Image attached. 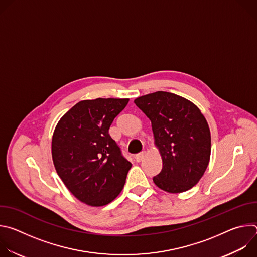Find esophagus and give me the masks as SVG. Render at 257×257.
Listing matches in <instances>:
<instances>
[{
    "label": "esophagus",
    "mask_w": 257,
    "mask_h": 257,
    "mask_svg": "<svg viewBox=\"0 0 257 257\" xmlns=\"http://www.w3.org/2000/svg\"><path fill=\"white\" fill-rule=\"evenodd\" d=\"M144 157H145V152H141L140 154H138V155L135 156V161H136L137 163H140V162L143 160Z\"/></svg>",
    "instance_id": "obj_1"
}]
</instances>
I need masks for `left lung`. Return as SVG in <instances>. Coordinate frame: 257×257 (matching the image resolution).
<instances>
[{"instance_id": "left-lung-1", "label": "left lung", "mask_w": 257, "mask_h": 257, "mask_svg": "<svg viewBox=\"0 0 257 257\" xmlns=\"http://www.w3.org/2000/svg\"><path fill=\"white\" fill-rule=\"evenodd\" d=\"M134 103L151 122L163 169L155 184L169 193H181L195 186L210 158L208 124L190 100L166 91L137 97Z\"/></svg>"}]
</instances>
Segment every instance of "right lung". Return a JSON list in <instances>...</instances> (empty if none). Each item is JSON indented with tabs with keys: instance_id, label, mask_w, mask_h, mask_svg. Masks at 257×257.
<instances>
[{
	"instance_id": "right-lung-1",
	"label": "right lung",
	"mask_w": 257,
	"mask_h": 257,
	"mask_svg": "<svg viewBox=\"0 0 257 257\" xmlns=\"http://www.w3.org/2000/svg\"><path fill=\"white\" fill-rule=\"evenodd\" d=\"M129 98L77 102L60 119L52 139L55 169L68 190L81 202L102 206L122 191L131 163L108 129Z\"/></svg>"
}]
</instances>
